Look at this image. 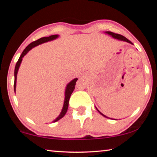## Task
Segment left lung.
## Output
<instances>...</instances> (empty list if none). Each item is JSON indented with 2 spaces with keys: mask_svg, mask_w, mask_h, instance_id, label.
I'll return each instance as SVG.
<instances>
[{
  "mask_svg": "<svg viewBox=\"0 0 157 157\" xmlns=\"http://www.w3.org/2000/svg\"><path fill=\"white\" fill-rule=\"evenodd\" d=\"M105 33H107V34H109V35H111V36L113 37V38H114V39H118V40H121V41H127V42H128V43H129V44H133L131 41H130L129 39H127L126 37H124V36H123V35H121V34H116V33H112V32H109V31H107V32H105ZM96 109L98 110V112H99L101 115H102L103 116H105V118H108V117H107L106 116H105L104 114H102V113L100 112V111L98 109L96 108Z\"/></svg>",
  "mask_w": 157,
  "mask_h": 157,
  "instance_id": "1",
  "label": "left lung"
}]
</instances>
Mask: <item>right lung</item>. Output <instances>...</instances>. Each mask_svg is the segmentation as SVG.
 Wrapping results in <instances>:
<instances>
[{"instance_id":"obj_1","label":"right lung","mask_w":157,"mask_h":157,"mask_svg":"<svg viewBox=\"0 0 157 157\" xmlns=\"http://www.w3.org/2000/svg\"><path fill=\"white\" fill-rule=\"evenodd\" d=\"M58 36H59L58 34H55V35H51V36H46V37H42V38H40L39 39H38V40L32 42L31 44H29L28 46L24 49L23 52L21 53L19 59H18V62H17V63H16V66H15V69H14V92L16 91V85H17V76L18 71V68H19V66L21 65V62H22L23 57H24L25 55L27 54V53L30 51L32 48H33L38 46V45H40L41 44L46 43V42L54 40V39H57ZM77 80H78V78H75L74 79H73L72 81H71L70 82H69V83L67 84V86H66V90H65V98H64V102H63L62 110V111H61V113L59 115V116H58L55 121H52L53 123H55V122H57V121L60 120L61 118H62L63 117L65 116L66 111H67V110H68L69 99H70L71 95V94H72V93L73 92L74 89H75V86Z\"/></svg>"}]
</instances>
